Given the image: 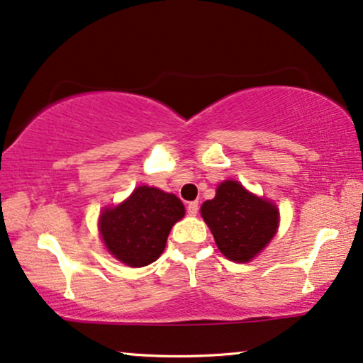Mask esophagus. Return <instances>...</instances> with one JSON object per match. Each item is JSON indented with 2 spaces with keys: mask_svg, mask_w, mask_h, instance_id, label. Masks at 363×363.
<instances>
[{
  "mask_svg": "<svg viewBox=\"0 0 363 363\" xmlns=\"http://www.w3.org/2000/svg\"><path fill=\"white\" fill-rule=\"evenodd\" d=\"M187 212H189V216H196L199 212V202H189L187 204Z\"/></svg>",
  "mask_w": 363,
  "mask_h": 363,
  "instance_id": "34e87169",
  "label": "esophagus"
}]
</instances>
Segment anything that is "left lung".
<instances>
[{
    "instance_id": "obj_1",
    "label": "left lung",
    "mask_w": 363,
    "mask_h": 363,
    "mask_svg": "<svg viewBox=\"0 0 363 363\" xmlns=\"http://www.w3.org/2000/svg\"><path fill=\"white\" fill-rule=\"evenodd\" d=\"M201 214L217 247L234 262L254 259L274 238L279 225L277 207L250 194L235 181L222 182L214 199L202 204Z\"/></svg>"
}]
</instances>
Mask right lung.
<instances>
[{
  "instance_id": "right-lung-1",
  "label": "right lung",
  "mask_w": 363,
  "mask_h": 363,
  "mask_svg": "<svg viewBox=\"0 0 363 363\" xmlns=\"http://www.w3.org/2000/svg\"><path fill=\"white\" fill-rule=\"evenodd\" d=\"M184 212L174 194L141 186L123 204L103 211L99 230L116 259L129 267H144L162 254L169 232Z\"/></svg>"
}]
</instances>
